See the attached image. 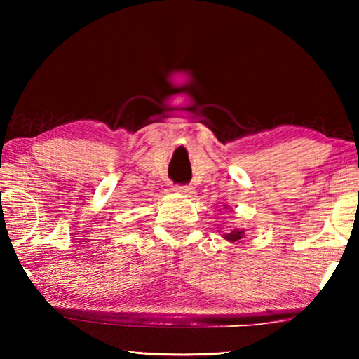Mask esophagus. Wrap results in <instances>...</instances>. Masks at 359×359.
<instances>
[{
  "label": "esophagus",
  "instance_id": "obj_1",
  "mask_svg": "<svg viewBox=\"0 0 359 359\" xmlns=\"http://www.w3.org/2000/svg\"><path fill=\"white\" fill-rule=\"evenodd\" d=\"M172 190L179 194H190L193 188L190 185H175Z\"/></svg>",
  "mask_w": 359,
  "mask_h": 359
}]
</instances>
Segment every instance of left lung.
<instances>
[{"label": "left lung", "instance_id": "1", "mask_svg": "<svg viewBox=\"0 0 359 359\" xmlns=\"http://www.w3.org/2000/svg\"><path fill=\"white\" fill-rule=\"evenodd\" d=\"M224 208H226V205H224ZM244 234H245V229L234 228L233 231H229V233H224L223 239H226L228 242H241L244 239Z\"/></svg>", "mask_w": 359, "mask_h": 359}]
</instances>
